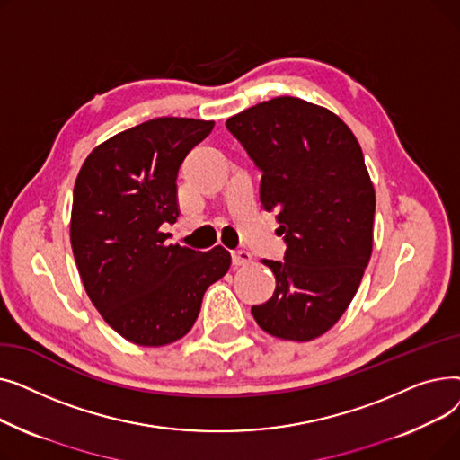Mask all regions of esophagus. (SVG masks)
Wrapping results in <instances>:
<instances>
[{"label":"esophagus","instance_id":"obj_1","mask_svg":"<svg viewBox=\"0 0 460 460\" xmlns=\"http://www.w3.org/2000/svg\"><path fill=\"white\" fill-rule=\"evenodd\" d=\"M250 262H252L250 252H246V250L233 252V264H234V267H246V264H250Z\"/></svg>","mask_w":460,"mask_h":460}]
</instances>
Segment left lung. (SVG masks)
<instances>
[{
    "mask_svg": "<svg viewBox=\"0 0 460 460\" xmlns=\"http://www.w3.org/2000/svg\"><path fill=\"white\" fill-rule=\"evenodd\" d=\"M253 160L261 203L287 244L269 302L252 307L279 340L311 341L341 319L373 250L375 188L350 128L326 108L295 96L252 106L226 123Z\"/></svg>",
    "mask_w": 460,
    "mask_h": 460,
    "instance_id": "left-lung-1",
    "label": "left lung"
}]
</instances>
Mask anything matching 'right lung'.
<instances>
[{"mask_svg":"<svg viewBox=\"0 0 460 460\" xmlns=\"http://www.w3.org/2000/svg\"><path fill=\"white\" fill-rule=\"evenodd\" d=\"M214 123L158 117L115 134L85 158L75 184L70 244L102 319L141 347L169 345L196 323L203 295L231 267L216 246L169 244L179 217L177 175Z\"/></svg>","mask_w":460,"mask_h":460,"instance_id":"add662e5","label":"right lung"}]
</instances>
